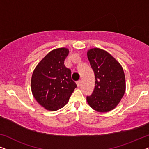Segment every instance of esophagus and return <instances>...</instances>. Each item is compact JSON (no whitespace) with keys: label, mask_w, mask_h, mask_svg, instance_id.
I'll return each instance as SVG.
<instances>
[{"label":"esophagus","mask_w":149,"mask_h":149,"mask_svg":"<svg viewBox=\"0 0 149 149\" xmlns=\"http://www.w3.org/2000/svg\"><path fill=\"white\" fill-rule=\"evenodd\" d=\"M81 85V80H79V81H77V87H79V86Z\"/></svg>","instance_id":"1"}]
</instances>
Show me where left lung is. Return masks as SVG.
Listing matches in <instances>:
<instances>
[{"instance_id":"obj_1","label":"left lung","mask_w":149,"mask_h":149,"mask_svg":"<svg viewBox=\"0 0 149 149\" xmlns=\"http://www.w3.org/2000/svg\"><path fill=\"white\" fill-rule=\"evenodd\" d=\"M87 55L96 79L95 88L87 96V102L97 112H109L118 104L125 92L124 70L116 59L101 49H91Z\"/></svg>"}]
</instances>
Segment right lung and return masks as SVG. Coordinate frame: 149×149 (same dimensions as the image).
Listing matches in <instances>:
<instances>
[{
    "instance_id": "add662e5",
    "label": "right lung",
    "mask_w": 149,
    "mask_h": 149,
    "mask_svg": "<svg viewBox=\"0 0 149 149\" xmlns=\"http://www.w3.org/2000/svg\"><path fill=\"white\" fill-rule=\"evenodd\" d=\"M67 48H58L48 53L33 71V95L46 110L55 111L63 108L77 87L72 72L64 65L68 55Z\"/></svg>"
}]
</instances>
